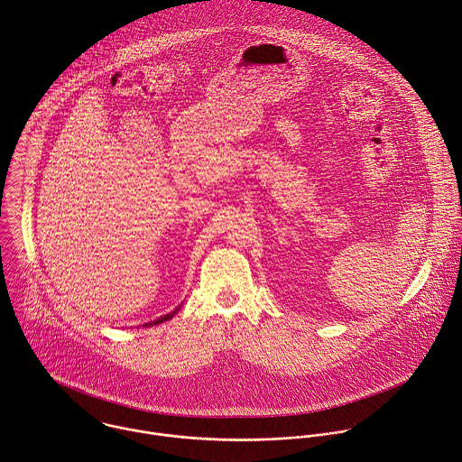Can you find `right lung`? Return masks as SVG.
Listing matches in <instances>:
<instances>
[{"mask_svg": "<svg viewBox=\"0 0 462 462\" xmlns=\"http://www.w3.org/2000/svg\"><path fill=\"white\" fill-rule=\"evenodd\" d=\"M180 309H181V304H180V306H178V309H176V310H174V312H171V314H167V316H162V318H160V319H156V321H148V323H144V325H143V327H144V328H146V327H153V325H162V323H165V321H169V319H172V318H174V316H176V314H178V312H180Z\"/></svg>", "mask_w": 462, "mask_h": 462, "instance_id": "obj_1", "label": "right lung"}]
</instances>
